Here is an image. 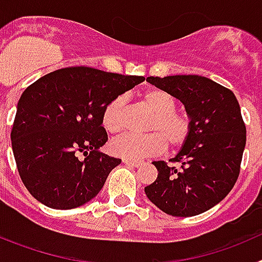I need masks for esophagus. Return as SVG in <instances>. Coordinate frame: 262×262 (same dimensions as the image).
Here are the masks:
<instances>
[{"label": "esophagus", "instance_id": "obj_1", "mask_svg": "<svg viewBox=\"0 0 262 262\" xmlns=\"http://www.w3.org/2000/svg\"><path fill=\"white\" fill-rule=\"evenodd\" d=\"M123 163L128 166H134V168H139L142 165V161H134V160H123Z\"/></svg>", "mask_w": 262, "mask_h": 262}]
</instances>
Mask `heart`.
<instances>
[{"label": "heart", "instance_id": "b5f03b06", "mask_svg": "<svg viewBox=\"0 0 262 262\" xmlns=\"http://www.w3.org/2000/svg\"><path fill=\"white\" fill-rule=\"evenodd\" d=\"M140 99L154 113L148 123L147 135H127L113 140L111 154L124 160H142L156 156L166 148H180L190 135V119L185 113L176 110V101L168 92L149 88L140 94ZM126 99L117 97L106 105L102 113V124L110 134H120L126 127L124 117Z\"/></svg>", "mask_w": 262, "mask_h": 262}]
</instances>
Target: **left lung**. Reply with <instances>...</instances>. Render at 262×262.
<instances>
[{
  "label": "left lung",
  "mask_w": 262,
  "mask_h": 262,
  "mask_svg": "<svg viewBox=\"0 0 262 262\" xmlns=\"http://www.w3.org/2000/svg\"><path fill=\"white\" fill-rule=\"evenodd\" d=\"M185 106L190 135L172 159L181 169L154 161L156 181L144 187L148 200L172 216H194L223 201L239 177L247 131L235 94L196 75L148 77Z\"/></svg>",
  "instance_id": "left-lung-1"
}]
</instances>
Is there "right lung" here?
Listing matches in <instances>:
<instances>
[{
  "label": "right lung",
  "mask_w": 262,
  "mask_h": 262,
  "mask_svg": "<svg viewBox=\"0 0 262 262\" xmlns=\"http://www.w3.org/2000/svg\"><path fill=\"white\" fill-rule=\"evenodd\" d=\"M144 81L88 67L51 72L20 96L11 148L22 182L55 210L85 205L122 163L99 151L107 142L102 113L111 99ZM78 153L85 159L80 160Z\"/></svg>",
  "instance_id": "1"
}]
</instances>
